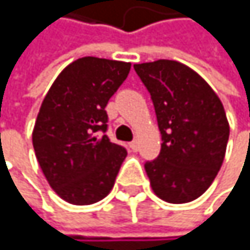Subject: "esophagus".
<instances>
[{
    "label": "esophagus",
    "instance_id": "1",
    "mask_svg": "<svg viewBox=\"0 0 250 250\" xmlns=\"http://www.w3.org/2000/svg\"><path fill=\"white\" fill-rule=\"evenodd\" d=\"M129 147H130V150H132V151H138V148H139L138 141H132V142L129 144Z\"/></svg>",
    "mask_w": 250,
    "mask_h": 250
}]
</instances>
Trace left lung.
<instances>
[{"label":"left lung","mask_w":250,"mask_h":250,"mask_svg":"<svg viewBox=\"0 0 250 250\" xmlns=\"http://www.w3.org/2000/svg\"><path fill=\"white\" fill-rule=\"evenodd\" d=\"M133 69L151 96L162 135L159 156L144 165L151 188L167 203H190L210 188L222 167L229 138L224 104L181 62L159 60Z\"/></svg>","instance_id":"left-lung-1"}]
</instances>
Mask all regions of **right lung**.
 <instances>
[{"label":"right lung","mask_w":250,"mask_h":250,"mask_svg":"<svg viewBox=\"0 0 250 250\" xmlns=\"http://www.w3.org/2000/svg\"><path fill=\"white\" fill-rule=\"evenodd\" d=\"M130 62L83 57L47 91L33 132L39 165L67 203L88 206L106 196L127 151L108 138L106 104L126 81Z\"/></svg>","instance_id":"1"}]
</instances>
